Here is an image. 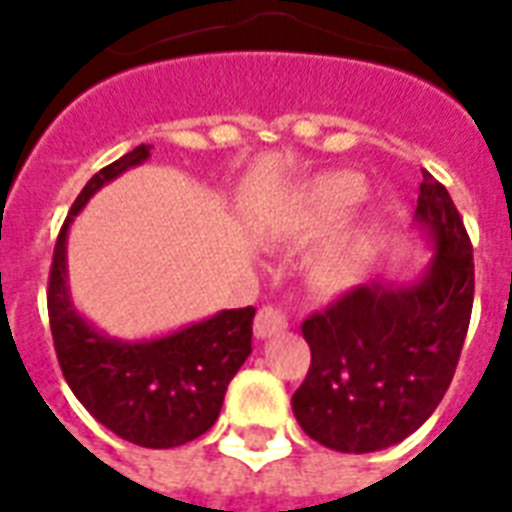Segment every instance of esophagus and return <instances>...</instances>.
Instances as JSON below:
<instances>
[{
    "label": "esophagus",
    "mask_w": 512,
    "mask_h": 512,
    "mask_svg": "<svg viewBox=\"0 0 512 512\" xmlns=\"http://www.w3.org/2000/svg\"><path fill=\"white\" fill-rule=\"evenodd\" d=\"M288 329V318H285V312L277 310V307H263V310L257 312L255 318V337L257 340H268V337H274V334H282Z\"/></svg>",
    "instance_id": "esophagus-1"
}]
</instances>
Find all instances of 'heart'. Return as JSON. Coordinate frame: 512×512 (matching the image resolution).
<instances>
[{
    "mask_svg": "<svg viewBox=\"0 0 512 512\" xmlns=\"http://www.w3.org/2000/svg\"><path fill=\"white\" fill-rule=\"evenodd\" d=\"M365 180L354 172H326L310 180L296 194L282 222V230L290 238H318L343 222L348 211L365 197ZM376 252V227L373 219H359L334 233L326 244L310 257L307 277L312 288L326 296H337L354 288L370 266Z\"/></svg>",
    "mask_w": 512,
    "mask_h": 512,
    "instance_id": "heart-1",
    "label": "heart"
}]
</instances>
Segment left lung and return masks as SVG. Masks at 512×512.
Here are the masks:
<instances>
[{
    "label": "left lung",
    "instance_id": "left-lung-1",
    "mask_svg": "<svg viewBox=\"0 0 512 512\" xmlns=\"http://www.w3.org/2000/svg\"><path fill=\"white\" fill-rule=\"evenodd\" d=\"M414 222L433 244L411 285L373 282L301 323L312 362L293 395L304 433L337 452L411 436L447 392L472 318V241L450 191L422 172Z\"/></svg>",
    "mask_w": 512,
    "mask_h": 512
}]
</instances>
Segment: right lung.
I'll list each match as a JSON object with an SVG mask.
<instances>
[{
	"mask_svg": "<svg viewBox=\"0 0 512 512\" xmlns=\"http://www.w3.org/2000/svg\"><path fill=\"white\" fill-rule=\"evenodd\" d=\"M150 145L112 161L87 180L54 246L49 321L62 376L90 414L120 439L169 450L200 439L222 411L224 392L252 354L255 307L222 310L153 340H115L76 312L68 290V230L95 191L139 167Z\"/></svg>",
	"mask_w": 512,
	"mask_h": 512,
	"instance_id": "obj_1",
	"label": "right lung"
}]
</instances>
